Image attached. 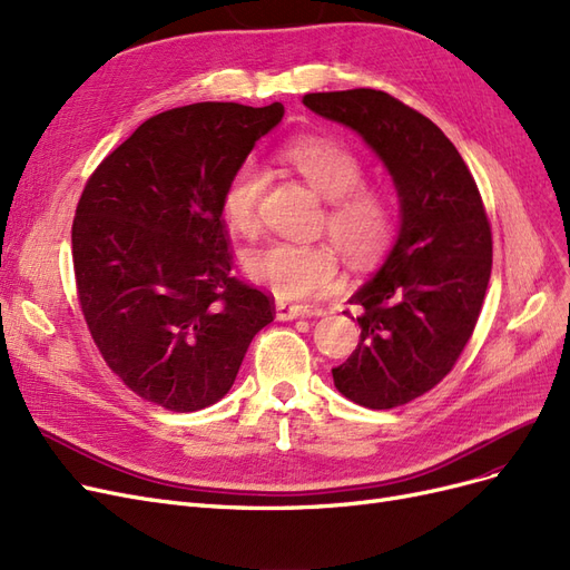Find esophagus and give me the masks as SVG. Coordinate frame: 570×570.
Segmentation results:
<instances>
[{"instance_id":"obj_1","label":"esophagus","mask_w":570,"mask_h":570,"mask_svg":"<svg viewBox=\"0 0 570 570\" xmlns=\"http://www.w3.org/2000/svg\"><path fill=\"white\" fill-rule=\"evenodd\" d=\"M274 312H277V320L279 322H288V320H298L309 315V307L307 305H298V303H288V301H277L274 305Z\"/></svg>"}]
</instances>
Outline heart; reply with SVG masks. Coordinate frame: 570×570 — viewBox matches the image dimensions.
I'll use <instances>...</instances> for the list:
<instances>
[{"label": "heart", "mask_w": 570, "mask_h": 570, "mask_svg": "<svg viewBox=\"0 0 570 570\" xmlns=\"http://www.w3.org/2000/svg\"><path fill=\"white\" fill-rule=\"evenodd\" d=\"M282 156L328 200L326 232L343 258L355 265L374 263L391 244L395 210L381 189L360 185L362 163L357 156L343 144L322 137L293 139ZM265 173L258 160L238 163L223 191V215L234 232L248 236L258 229ZM246 272L282 301H312L338 286L336 255L320 244H267L248 253Z\"/></svg>", "instance_id": "obj_1"}]
</instances>
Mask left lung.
<instances>
[{"mask_svg":"<svg viewBox=\"0 0 570 570\" xmlns=\"http://www.w3.org/2000/svg\"><path fill=\"white\" fill-rule=\"evenodd\" d=\"M303 104L360 135L400 200L391 250L351 296L362 334L334 385L370 410L407 405L445 379L481 315L492 236L479 187L443 130L385 91H317Z\"/></svg>","mask_w":570,"mask_h":570,"instance_id":"1","label":"left lung"}]
</instances>
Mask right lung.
Here are the masks:
<instances>
[{"label": "right lung", "mask_w": 570, "mask_h": 570, "mask_svg": "<svg viewBox=\"0 0 570 570\" xmlns=\"http://www.w3.org/2000/svg\"><path fill=\"white\" fill-rule=\"evenodd\" d=\"M282 104H191L141 122L89 177L72 219V267L106 364L170 412L234 385L272 301L232 277L223 191Z\"/></svg>", "instance_id": "right-lung-1"}]
</instances>
